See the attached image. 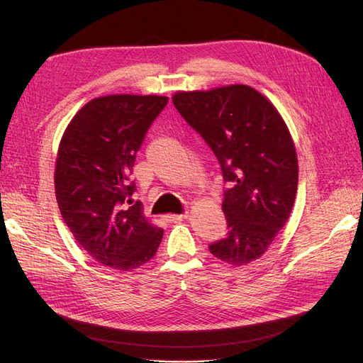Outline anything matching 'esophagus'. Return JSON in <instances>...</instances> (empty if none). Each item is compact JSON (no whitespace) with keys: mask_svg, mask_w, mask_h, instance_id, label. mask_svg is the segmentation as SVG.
Segmentation results:
<instances>
[{"mask_svg":"<svg viewBox=\"0 0 363 363\" xmlns=\"http://www.w3.org/2000/svg\"><path fill=\"white\" fill-rule=\"evenodd\" d=\"M186 218H188V215H186V213H182V215H169V216H167V221H168V223H182V221H184Z\"/></svg>","mask_w":363,"mask_h":363,"instance_id":"1","label":"esophagus"}]
</instances>
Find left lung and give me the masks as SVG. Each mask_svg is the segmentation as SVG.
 Segmentation results:
<instances>
[{"mask_svg":"<svg viewBox=\"0 0 363 363\" xmlns=\"http://www.w3.org/2000/svg\"><path fill=\"white\" fill-rule=\"evenodd\" d=\"M172 103L211 147L221 167L228 232L208 251L230 265L259 259L286 224L298 162L286 124L265 96L245 84L179 92Z\"/></svg>","mask_w":363,"mask_h":363,"instance_id":"8db88e82","label":"left lung"}]
</instances>
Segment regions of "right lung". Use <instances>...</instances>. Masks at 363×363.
Returning a JSON list of instances; mask_svg holds the SVG:
<instances>
[{"label":"right lung","instance_id":"right-lung-1","mask_svg":"<svg viewBox=\"0 0 363 363\" xmlns=\"http://www.w3.org/2000/svg\"><path fill=\"white\" fill-rule=\"evenodd\" d=\"M168 104L167 96L108 95L79 111L62 138L54 172L63 221L77 242L98 263L118 271L144 265L162 242L139 204L136 152L147 131Z\"/></svg>","mask_w":363,"mask_h":363}]
</instances>
